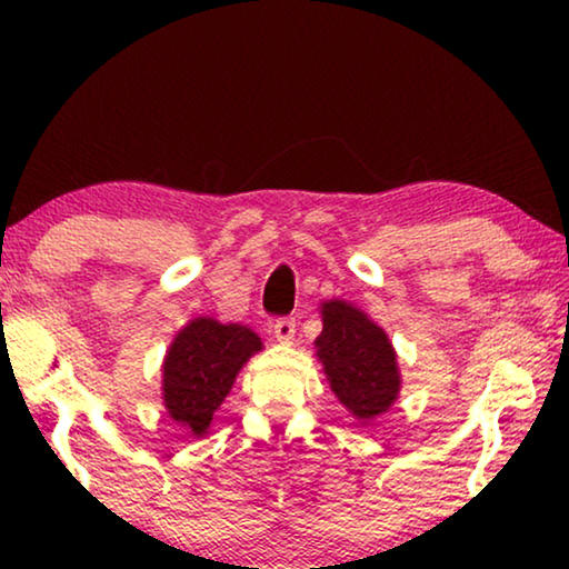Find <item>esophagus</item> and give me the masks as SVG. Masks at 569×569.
Wrapping results in <instances>:
<instances>
[{
	"instance_id": "1",
	"label": "esophagus",
	"mask_w": 569,
	"mask_h": 569,
	"mask_svg": "<svg viewBox=\"0 0 569 569\" xmlns=\"http://www.w3.org/2000/svg\"><path fill=\"white\" fill-rule=\"evenodd\" d=\"M295 321L292 318H279V321L271 323V333H274L277 341H282V345H290V341L295 339Z\"/></svg>"
}]
</instances>
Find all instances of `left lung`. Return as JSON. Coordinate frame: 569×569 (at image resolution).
I'll list each match as a JSON object with an SVG mask.
<instances>
[{"mask_svg": "<svg viewBox=\"0 0 569 569\" xmlns=\"http://www.w3.org/2000/svg\"><path fill=\"white\" fill-rule=\"evenodd\" d=\"M323 331L316 339V357L323 365L333 396L360 425L386 415L399 399V357L388 333L347 300H323Z\"/></svg>", "mask_w": 569, "mask_h": 569, "instance_id": "8db88e82", "label": "left lung"}]
</instances>
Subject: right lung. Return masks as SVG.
I'll return each instance as SVG.
<instances>
[{
  "label": "right lung",
  "mask_w": 569,
  "mask_h": 569,
  "mask_svg": "<svg viewBox=\"0 0 569 569\" xmlns=\"http://www.w3.org/2000/svg\"><path fill=\"white\" fill-rule=\"evenodd\" d=\"M263 341L243 323L197 316L176 333L162 360V407L191 438H204L238 372Z\"/></svg>",
  "instance_id": "1"
}]
</instances>
